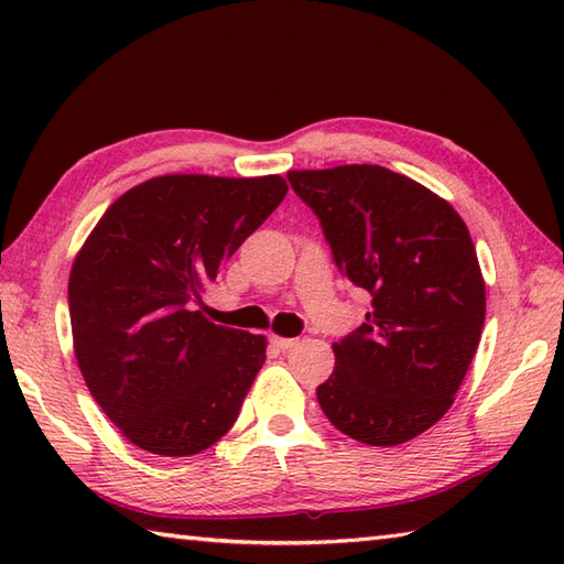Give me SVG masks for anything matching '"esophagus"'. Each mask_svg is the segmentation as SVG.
I'll list each match as a JSON object with an SVG mask.
<instances>
[{
	"instance_id": "34e87169",
	"label": "esophagus",
	"mask_w": 564,
	"mask_h": 564,
	"mask_svg": "<svg viewBox=\"0 0 564 564\" xmlns=\"http://www.w3.org/2000/svg\"><path fill=\"white\" fill-rule=\"evenodd\" d=\"M271 344L275 346V349H281V351H289V349H293V346L297 344V339H291V337H271Z\"/></svg>"
}]
</instances>
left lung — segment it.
<instances>
[{
    "label": "left lung",
    "mask_w": 564,
    "mask_h": 564,
    "mask_svg": "<svg viewBox=\"0 0 564 564\" xmlns=\"http://www.w3.org/2000/svg\"><path fill=\"white\" fill-rule=\"evenodd\" d=\"M334 263L368 291L366 322L332 346L322 412L368 446H398L451 410L485 325V279L448 200L378 164L289 172Z\"/></svg>",
    "instance_id": "1"
}]
</instances>
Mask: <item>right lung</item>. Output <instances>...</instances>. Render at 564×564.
Wrapping results in <instances>:
<instances>
[{
	"instance_id": "obj_1",
	"label": "right lung",
	"mask_w": 564,
	"mask_h": 564,
	"mask_svg": "<svg viewBox=\"0 0 564 564\" xmlns=\"http://www.w3.org/2000/svg\"><path fill=\"white\" fill-rule=\"evenodd\" d=\"M279 174H166L111 203L69 271L75 356L91 398L138 448L184 458L237 422L267 337L191 310L279 208Z\"/></svg>"
}]
</instances>
